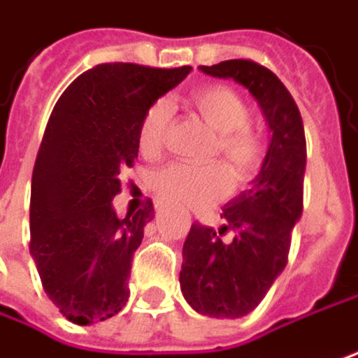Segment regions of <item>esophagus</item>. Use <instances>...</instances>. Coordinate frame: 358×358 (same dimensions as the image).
<instances>
[{"instance_id": "1", "label": "esophagus", "mask_w": 358, "mask_h": 358, "mask_svg": "<svg viewBox=\"0 0 358 358\" xmlns=\"http://www.w3.org/2000/svg\"><path fill=\"white\" fill-rule=\"evenodd\" d=\"M155 207H157V209H159V207H162V203H155Z\"/></svg>"}]
</instances>
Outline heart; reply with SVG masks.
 Here are the masks:
<instances>
[{
  "instance_id": "b5f03b06",
  "label": "heart",
  "mask_w": 358,
  "mask_h": 358,
  "mask_svg": "<svg viewBox=\"0 0 358 358\" xmlns=\"http://www.w3.org/2000/svg\"><path fill=\"white\" fill-rule=\"evenodd\" d=\"M188 104L217 133L211 157H221L228 168L219 162H176L153 174L151 190L168 205L209 207L229 192L231 180L236 186H244L258 176L266 159L268 143L264 133L250 122L252 108L244 96L229 85L215 83L199 87L188 96ZM170 118L172 110L166 100H157L147 110L139 127V147L143 155L157 157L164 151Z\"/></svg>"
}]
</instances>
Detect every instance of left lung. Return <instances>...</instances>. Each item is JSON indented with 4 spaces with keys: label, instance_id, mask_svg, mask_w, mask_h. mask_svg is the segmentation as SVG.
I'll list each match as a JSON object with an SVG mask.
<instances>
[{
    "label": "left lung",
    "instance_id": "8db88e82",
    "mask_svg": "<svg viewBox=\"0 0 358 358\" xmlns=\"http://www.w3.org/2000/svg\"><path fill=\"white\" fill-rule=\"evenodd\" d=\"M213 78H231L258 100L273 133L252 188L229 201L219 234L192 223L182 248L184 299L209 317H242L256 308L287 266L293 227L303 211L306 131L299 108L275 73L250 59L201 65ZM234 229L231 243L220 236Z\"/></svg>",
    "mask_w": 358,
    "mask_h": 358
}]
</instances>
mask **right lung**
<instances>
[{
  "instance_id": "right-lung-1",
  "label": "right lung",
  "mask_w": 358,
  "mask_h": 358,
  "mask_svg": "<svg viewBox=\"0 0 358 358\" xmlns=\"http://www.w3.org/2000/svg\"><path fill=\"white\" fill-rule=\"evenodd\" d=\"M190 67L96 65L61 94L36 155L30 192V254L49 299L69 322L87 326L129 301L133 254L155 217L118 219L120 174L139 153V127L159 96Z\"/></svg>"
}]
</instances>
